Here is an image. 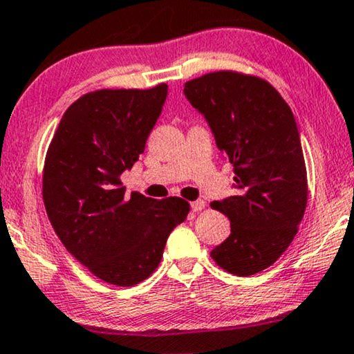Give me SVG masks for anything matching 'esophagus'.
I'll return each mask as SVG.
<instances>
[{
  "label": "esophagus",
  "mask_w": 354,
  "mask_h": 354,
  "mask_svg": "<svg viewBox=\"0 0 354 354\" xmlns=\"http://www.w3.org/2000/svg\"><path fill=\"white\" fill-rule=\"evenodd\" d=\"M204 207H205L204 201H194V203H191L192 212H199V210H203Z\"/></svg>",
  "instance_id": "34e87169"
}]
</instances>
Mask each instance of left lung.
Returning a JSON list of instances; mask_svg holds the SVG:
<instances>
[{"label":"left lung","instance_id":"obj_1","mask_svg":"<svg viewBox=\"0 0 354 354\" xmlns=\"http://www.w3.org/2000/svg\"><path fill=\"white\" fill-rule=\"evenodd\" d=\"M185 95L234 165L236 194L210 207L230 235L210 252L222 270L252 276L270 268L297 234L307 205V169L292 111L266 80L221 70L191 80Z\"/></svg>","mask_w":354,"mask_h":354}]
</instances>
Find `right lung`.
<instances>
[{"mask_svg": "<svg viewBox=\"0 0 354 354\" xmlns=\"http://www.w3.org/2000/svg\"><path fill=\"white\" fill-rule=\"evenodd\" d=\"M168 86L97 89L65 111L48 145L42 198L65 248L104 283L147 279L189 203L125 194L120 174L144 153Z\"/></svg>", "mask_w": 354, "mask_h": 354, "instance_id": "right-lung-1", "label": "right lung"}]
</instances>
